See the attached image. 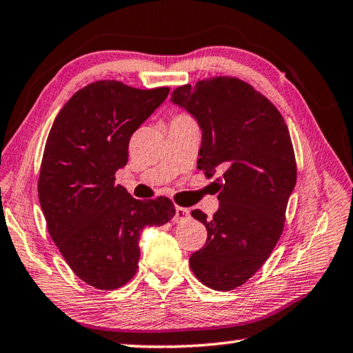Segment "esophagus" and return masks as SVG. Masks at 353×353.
<instances>
[{
  "label": "esophagus",
  "mask_w": 353,
  "mask_h": 353,
  "mask_svg": "<svg viewBox=\"0 0 353 353\" xmlns=\"http://www.w3.org/2000/svg\"><path fill=\"white\" fill-rule=\"evenodd\" d=\"M190 218V210L188 208H185V207H176V214H174V218H172V221H174V223H183V221H187Z\"/></svg>",
  "instance_id": "esophagus-1"
}]
</instances>
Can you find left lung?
Segmentation results:
<instances>
[{"mask_svg": "<svg viewBox=\"0 0 353 353\" xmlns=\"http://www.w3.org/2000/svg\"><path fill=\"white\" fill-rule=\"evenodd\" d=\"M171 101L202 129L198 168L207 176L223 171L213 218L191 212L207 241L191 254L190 268L208 288L230 291L260 270L283 232L297 177L290 130L276 105L238 77L187 83Z\"/></svg>", "mask_w": 353, "mask_h": 353, "instance_id": "1", "label": "left lung"}]
</instances>
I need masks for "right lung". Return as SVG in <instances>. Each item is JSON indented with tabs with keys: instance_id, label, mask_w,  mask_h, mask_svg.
<instances>
[{
	"instance_id": "right-lung-1",
	"label": "right lung",
	"mask_w": 353,
	"mask_h": 353,
	"mask_svg": "<svg viewBox=\"0 0 353 353\" xmlns=\"http://www.w3.org/2000/svg\"><path fill=\"white\" fill-rule=\"evenodd\" d=\"M168 93L119 81L88 83L62 107L48 135L39 177L48 232L76 276L98 290L126 285L139 270L141 230L176 213L165 196L139 201L115 183L130 137Z\"/></svg>"
}]
</instances>
